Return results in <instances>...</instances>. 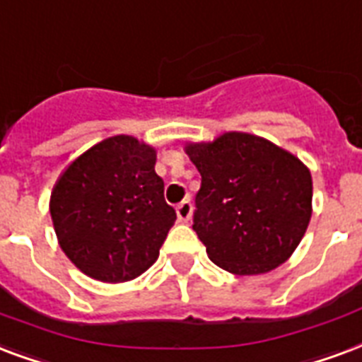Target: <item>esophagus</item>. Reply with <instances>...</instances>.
Here are the masks:
<instances>
[{"mask_svg": "<svg viewBox=\"0 0 362 362\" xmlns=\"http://www.w3.org/2000/svg\"><path fill=\"white\" fill-rule=\"evenodd\" d=\"M192 216V204L191 200H183V202L177 206V217L181 223H187Z\"/></svg>", "mask_w": 362, "mask_h": 362, "instance_id": "34e87169", "label": "esophagus"}]
</instances>
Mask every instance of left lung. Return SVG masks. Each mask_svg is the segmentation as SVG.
I'll list each match as a JSON object with an SVG mask.
<instances>
[{
	"label": "left lung",
	"instance_id": "8db88e82",
	"mask_svg": "<svg viewBox=\"0 0 362 362\" xmlns=\"http://www.w3.org/2000/svg\"><path fill=\"white\" fill-rule=\"evenodd\" d=\"M185 152L202 175L194 225L208 257L233 274L273 271L294 254L311 219L313 179L271 141L227 132Z\"/></svg>",
	"mask_w": 362,
	"mask_h": 362
}]
</instances>
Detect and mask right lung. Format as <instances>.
<instances>
[{"mask_svg": "<svg viewBox=\"0 0 362 362\" xmlns=\"http://www.w3.org/2000/svg\"><path fill=\"white\" fill-rule=\"evenodd\" d=\"M154 164V146L114 135L62 171L49 211L59 246L83 274L116 284L158 259L177 216L165 204Z\"/></svg>", "mask_w": 362, "mask_h": 362, "instance_id": "add662e5", "label": "right lung"}]
</instances>
